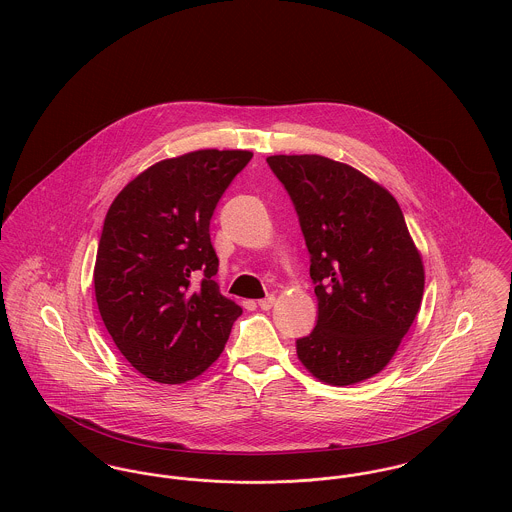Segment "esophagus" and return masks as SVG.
<instances>
[{
    "instance_id": "obj_1",
    "label": "esophagus",
    "mask_w": 512,
    "mask_h": 512,
    "mask_svg": "<svg viewBox=\"0 0 512 512\" xmlns=\"http://www.w3.org/2000/svg\"><path fill=\"white\" fill-rule=\"evenodd\" d=\"M274 303H276V297H274V295H268V297H264V299H260V301H258L260 309H264V311L272 309V307H274Z\"/></svg>"
}]
</instances>
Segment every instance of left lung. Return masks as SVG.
I'll use <instances>...</instances> for the list:
<instances>
[{
  "mask_svg": "<svg viewBox=\"0 0 512 512\" xmlns=\"http://www.w3.org/2000/svg\"><path fill=\"white\" fill-rule=\"evenodd\" d=\"M311 254L319 317L297 359L325 384L378 374L410 331L424 295V262L398 201L359 169L323 155H270Z\"/></svg>",
  "mask_w": 512,
  "mask_h": 512,
  "instance_id": "left-lung-1",
  "label": "left lung"
}]
</instances>
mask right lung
<instances>
[{
	"mask_svg": "<svg viewBox=\"0 0 512 512\" xmlns=\"http://www.w3.org/2000/svg\"><path fill=\"white\" fill-rule=\"evenodd\" d=\"M246 149H197L157 161L112 201L94 264L102 321L146 378L183 384L222 353L242 309L215 282L209 224Z\"/></svg>",
	"mask_w": 512,
	"mask_h": 512,
	"instance_id": "right-lung-1",
	"label": "right lung"
}]
</instances>
